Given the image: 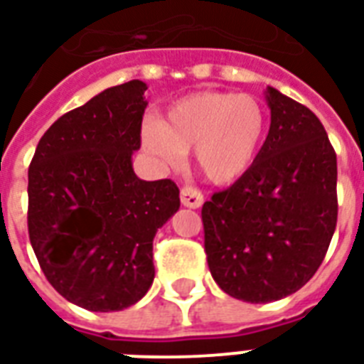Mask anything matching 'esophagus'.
<instances>
[{
	"label": "esophagus",
	"instance_id": "34e87169",
	"mask_svg": "<svg viewBox=\"0 0 364 364\" xmlns=\"http://www.w3.org/2000/svg\"><path fill=\"white\" fill-rule=\"evenodd\" d=\"M180 201L188 208H199L203 205V193L193 186H184L180 190Z\"/></svg>",
	"mask_w": 364,
	"mask_h": 364
}]
</instances>
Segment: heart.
<instances>
[{
    "label": "heart",
    "mask_w": 364,
    "mask_h": 364,
    "mask_svg": "<svg viewBox=\"0 0 364 364\" xmlns=\"http://www.w3.org/2000/svg\"><path fill=\"white\" fill-rule=\"evenodd\" d=\"M267 109L256 97L226 91L193 92L142 125V146L163 165L196 150L197 168L213 184H232L249 173L267 134Z\"/></svg>",
    "instance_id": "b5f03b06"
}]
</instances>
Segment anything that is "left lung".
<instances>
[{
    "mask_svg": "<svg viewBox=\"0 0 364 364\" xmlns=\"http://www.w3.org/2000/svg\"><path fill=\"white\" fill-rule=\"evenodd\" d=\"M272 125L249 173L203 205L205 252L226 294L266 304L314 277L336 230V154L304 104L266 89Z\"/></svg>",
    "mask_w": 364,
    "mask_h": 364,
    "instance_id": "8db88e82",
    "label": "left lung"
}]
</instances>
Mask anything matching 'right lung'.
Listing matches in <instances>:
<instances>
[{"label": "right lung", "mask_w": 364, "mask_h": 364, "mask_svg": "<svg viewBox=\"0 0 364 364\" xmlns=\"http://www.w3.org/2000/svg\"><path fill=\"white\" fill-rule=\"evenodd\" d=\"M144 81L109 87L47 129L28 168V233L45 277L68 302L121 311L150 290L154 237L180 207L173 180H140L132 154Z\"/></svg>", "instance_id": "add662e5"}]
</instances>
